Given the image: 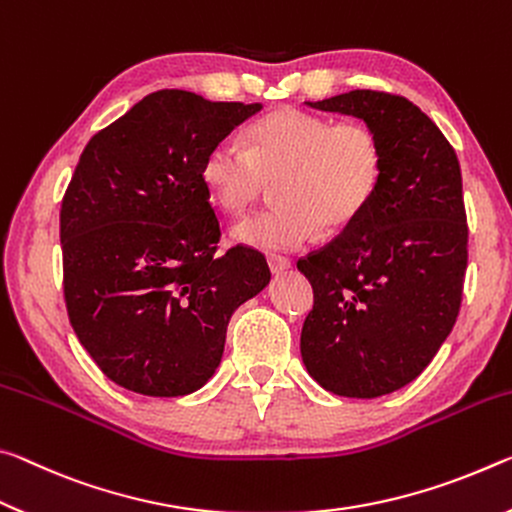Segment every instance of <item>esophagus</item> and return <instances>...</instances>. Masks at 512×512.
Masks as SVG:
<instances>
[{
    "label": "esophagus",
    "instance_id": "obj_1",
    "mask_svg": "<svg viewBox=\"0 0 512 512\" xmlns=\"http://www.w3.org/2000/svg\"><path fill=\"white\" fill-rule=\"evenodd\" d=\"M267 265H270L272 274H281V272L290 270V258L279 256V254H270L267 256Z\"/></svg>",
    "mask_w": 512,
    "mask_h": 512
}]
</instances>
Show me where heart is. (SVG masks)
Instances as JSON below:
<instances>
[{"label":"heart","instance_id":"heart-1","mask_svg":"<svg viewBox=\"0 0 512 512\" xmlns=\"http://www.w3.org/2000/svg\"><path fill=\"white\" fill-rule=\"evenodd\" d=\"M383 172V147L363 122L279 108L247 129V147L217 140L201 163V181L229 213H245L276 181L279 206L233 224L231 240L263 251L308 245L317 229H345L370 204Z\"/></svg>","mask_w":512,"mask_h":512}]
</instances>
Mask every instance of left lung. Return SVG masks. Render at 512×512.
<instances>
[{
  "label": "left lung",
  "mask_w": 512,
  "mask_h": 512,
  "mask_svg": "<svg viewBox=\"0 0 512 512\" xmlns=\"http://www.w3.org/2000/svg\"><path fill=\"white\" fill-rule=\"evenodd\" d=\"M306 104L363 120L381 140L383 172L363 213L297 263L315 295L301 360L333 395H390L424 372L456 324L467 267L458 158L406 97L351 90Z\"/></svg>",
  "instance_id": "left-lung-1"
}]
</instances>
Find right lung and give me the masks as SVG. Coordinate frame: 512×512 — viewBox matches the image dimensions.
Segmentation results:
<instances>
[{
    "label": "right lung",
    "instance_id": "add662e5",
    "mask_svg": "<svg viewBox=\"0 0 512 512\" xmlns=\"http://www.w3.org/2000/svg\"><path fill=\"white\" fill-rule=\"evenodd\" d=\"M263 104L158 90L92 136L61 206L72 329L108 379L183 397L215 374L233 311L270 283L263 254L215 256L201 163Z\"/></svg>",
    "mask_w": 512,
    "mask_h": 512
}]
</instances>
